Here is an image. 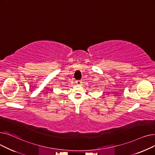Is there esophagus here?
<instances>
[{
    "label": "esophagus",
    "instance_id": "obj_1",
    "mask_svg": "<svg viewBox=\"0 0 155 155\" xmlns=\"http://www.w3.org/2000/svg\"><path fill=\"white\" fill-rule=\"evenodd\" d=\"M76 84L77 85H81V84H82V81H81V80H77L76 81Z\"/></svg>",
    "mask_w": 155,
    "mask_h": 155
}]
</instances>
